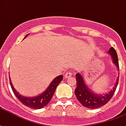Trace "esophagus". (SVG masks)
<instances>
[{
	"mask_svg": "<svg viewBox=\"0 0 126 126\" xmlns=\"http://www.w3.org/2000/svg\"><path fill=\"white\" fill-rule=\"evenodd\" d=\"M72 75H73V73L71 72V71H67V72L66 73L65 77L66 78H69V77H70Z\"/></svg>",
	"mask_w": 126,
	"mask_h": 126,
	"instance_id": "obj_1",
	"label": "esophagus"
}]
</instances>
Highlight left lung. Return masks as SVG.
Here are the masks:
<instances>
[{
    "mask_svg": "<svg viewBox=\"0 0 126 126\" xmlns=\"http://www.w3.org/2000/svg\"><path fill=\"white\" fill-rule=\"evenodd\" d=\"M109 53L110 54L112 57L113 62L115 63V65L119 69L118 55L115 49L113 47H111L110 49L109 50ZM75 76H76V83H77V87L75 89V95L77 97L78 101L85 108H90V109H95L106 105L113 95L116 87L118 86V81H119V77H118L117 81L115 84V87L113 88L112 90L108 92V94H106V95H102V94L97 95L93 93V92H92L87 87L80 73H77Z\"/></svg>",
    "mask_w": 126,
    "mask_h": 126,
    "instance_id": "obj_1",
    "label": "left lung"
}]
</instances>
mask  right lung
<instances>
[{"label": "right lung", "mask_w": 126, "mask_h": 126, "mask_svg": "<svg viewBox=\"0 0 126 126\" xmlns=\"http://www.w3.org/2000/svg\"><path fill=\"white\" fill-rule=\"evenodd\" d=\"M28 35L29 34L26 35L25 38H26ZM63 76L62 75H59L55 77L53 81L51 82V84L49 85L48 88L43 94L39 95V96L33 97H27L22 96L21 95H20L13 86L11 79H10V84H11V88L13 89V92L16 97L18 98V100L27 107L35 110V109H41V108H44L45 106H46L50 102L51 99L53 96V94H55L57 87L63 80Z\"/></svg>", "instance_id": "1"}]
</instances>
